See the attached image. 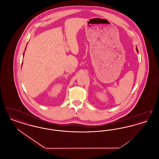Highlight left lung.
Wrapping results in <instances>:
<instances>
[{"label": "left lung", "instance_id": "8db88e82", "mask_svg": "<svg viewBox=\"0 0 159 159\" xmlns=\"http://www.w3.org/2000/svg\"><path fill=\"white\" fill-rule=\"evenodd\" d=\"M136 51H137V52H138V49H137V48H136Z\"/></svg>", "mask_w": 159, "mask_h": 159}]
</instances>
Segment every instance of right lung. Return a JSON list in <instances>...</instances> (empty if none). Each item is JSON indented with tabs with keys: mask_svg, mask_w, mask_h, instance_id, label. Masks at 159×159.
Segmentation results:
<instances>
[{
	"mask_svg": "<svg viewBox=\"0 0 159 159\" xmlns=\"http://www.w3.org/2000/svg\"><path fill=\"white\" fill-rule=\"evenodd\" d=\"M24 55V53H23V55Z\"/></svg>",
	"mask_w": 159,
	"mask_h": 159,
	"instance_id": "add662e5",
	"label": "right lung"
}]
</instances>
